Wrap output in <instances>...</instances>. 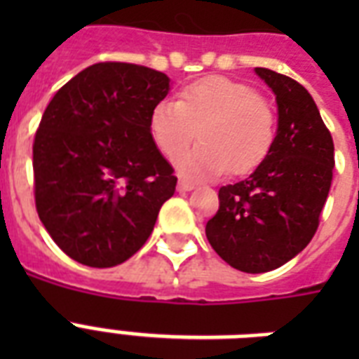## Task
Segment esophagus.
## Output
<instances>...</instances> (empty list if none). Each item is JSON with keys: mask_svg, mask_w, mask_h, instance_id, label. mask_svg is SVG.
<instances>
[{"mask_svg": "<svg viewBox=\"0 0 359 359\" xmlns=\"http://www.w3.org/2000/svg\"><path fill=\"white\" fill-rule=\"evenodd\" d=\"M177 188H179L180 191H190V190H194V188H196V184H194V182H190V180L180 179L179 186H177Z\"/></svg>", "mask_w": 359, "mask_h": 359, "instance_id": "1", "label": "esophagus"}]
</instances>
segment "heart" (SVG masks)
Here are the masks:
<instances>
[{"label":"heart","instance_id":"1","mask_svg":"<svg viewBox=\"0 0 359 359\" xmlns=\"http://www.w3.org/2000/svg\"><path fill=\"white\" fill-rule=\"evenodd\" d=\"M149 130L158 151L171 160L199 134L201 145L180 160L186 173L203 177L229 168L233 175H245L259 168L272 151L276 114L266 98L248 83L208 76L186 86L177 104H156Z\"/></svg>","mask_w":359,"mask_h":359}]
</instances>
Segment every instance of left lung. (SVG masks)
<instances>
[{"label":"left lung","instance_id":"left-lung-1","mask_svg":"<svg viewBox=\"0 0 359 359\" xmlns=\"http://www.w3.org/2000/svg\"><path fill=\"white\" fill-rule=\"evenodd\" d=\"M278 102V135L266 160L245 180L219 188L207 238L227 264L270 272L315 236L334 179V140L304 86L257 67Z\"/></svg>","mask_w":359,"mask_h":359}]
</instances>
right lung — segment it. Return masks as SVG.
I'll use <instances>...</instances> for the list:
<instances>
[{
  "instance_id": "1",
  "label": "right lung",
  "mask_w": 359,
  "mask_h": 359,
  "mask_svg": "<svg viewBox=\"0 0 359 359\" xmlns=\"http://www.w3.org/2000/svg\"><path fill=\"white\" fill-rule=\"evenodd\" d=\"M168 91L163 72L106 61L67 81L44 109L33 141L35 207L70 259L115 266L151 236L177 186L149 130Z\"/></svg>"
}]
</instances>
